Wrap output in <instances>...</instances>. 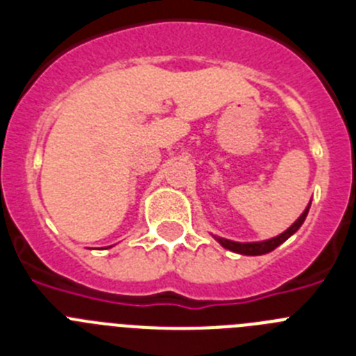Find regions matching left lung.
I'll return each instance as SVG.
<instances>
[{
  "instance_id": "8db88e82",
  "label": "left lung",
  "mask_w": 356,
  "mask_h": 356,
  "mask_svg": "<svg viewBox=\"0 0 356 356\" xmlns=\"http://www.w3.org/2000/svg\"><path fill=\"white\" fill-rule=\"evenodd\" d=\"M308 209H310V205L305 209V212L301 213L300 219L294 222V225L291 226V228H287L284 232V234H280L278 237H273L269 238V241H262V242H234V241H228V238H222V237H216L213 235V238H216L219 244H221L222 248H226V250L234 251V253H241V254H251V257H257V254H266L269 253V251L276 250V248L280 246V244H284L285 241H287L291 235H294L298 229H300V226L303 225V221L307 219V213H308Z\"/></svg>"
}]
</instances>
